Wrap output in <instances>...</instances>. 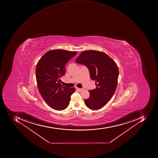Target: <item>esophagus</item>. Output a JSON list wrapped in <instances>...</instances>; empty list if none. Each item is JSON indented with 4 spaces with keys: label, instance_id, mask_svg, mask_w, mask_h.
<instances>
[{
    "label": "esophagus",
    "instance_id": "34e87169",
    "mask_svg": "<svg viewBox=\"0 0 158 158\" xmlns=\"http://www.w3.org/2000/svg\"><path fill=\"white\" fill-rule=\"evenodd\" d=\"M76 89L77 90L78 92H81L83 90V88H76Z\"/></svg>",
    "mask_w": 158,
    "mask_h": 158
}]
</instances>
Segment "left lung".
Wrapping results in <instances>:
<instances>
[{
    "instance_id": "left-lung-1",
    "label": "left lung",
    "mask_w": 158,
    "mask_h": 158,
    "mask_svg": "<svg viewBox=\"0 0 158 158\" xmlns=\"http://www.w3.org/2000/svg\"><path fill=\"white\" fill-rule=\"evenodd\" d=\"M75 62L85 65L91 79L96 83V88L89 90L90 97L85 99V104L93 110L103 107L113 97L117 86L119 69L115 62L105 53L95 50L83 52Z\"/></svg>"
}]
</instances>
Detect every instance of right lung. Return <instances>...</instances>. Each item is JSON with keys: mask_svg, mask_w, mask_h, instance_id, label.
I'll use <instances>...</instances> for the list:
<instances>
[{"mask_svg": "<svg viewBox=\"0 0 158 158\" xmlns=\"http://www.w3.org/2000/svg\"><path fill=\"white\" fill-rule=\"evenodd\" d=\"M77 52L52 50L39 60L35 70L37 86L40 94L47 104L57 110L66 109L74 87L63 86L60 78L65 74V65L77 55Z\"/></svg>", "mask_w": 158, "mask_h": 158, "instance_id": "add662e5", "label": "right lung"}]
</instances>
